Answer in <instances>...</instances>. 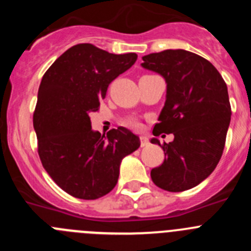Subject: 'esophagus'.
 <instances>
[{
	"instance_id": "1",
	"label": "esophagus",
	"mask_w": 251,
	"mask_h": 251,
	"mask_svg": "<svg viewBox=\"0 0 251 251\" xmlns=\"http://www.w3.org/2000/svg\"><path fill=\"white\" fill-rule=\"evenodd\" d=\"M141 147H146V146H148V139L146 138V137H141Z\"/></svg>"
}]
</instances>
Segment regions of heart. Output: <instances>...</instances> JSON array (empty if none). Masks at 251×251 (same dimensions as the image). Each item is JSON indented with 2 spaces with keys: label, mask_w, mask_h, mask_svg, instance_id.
Instances as JSON below:
<instances>
[{
  "label": "heart",
  "mask_w": 251,
  "mask_h": 251,
  "mask_svg": "<svg viewBox=\"0 0 251 251\" xmlns=\"http://www.w3.org/2000/svg\"><path fill=\"white\" fill-rule=\"evenodd\" d=\"M126 124H127V126H129V127H132V128H139V127H141V123H139V121H137V119H134V118L128 119V121L126 122Z\"/></svg>",
  "instance_id": "obj_1"
}]
</instances>
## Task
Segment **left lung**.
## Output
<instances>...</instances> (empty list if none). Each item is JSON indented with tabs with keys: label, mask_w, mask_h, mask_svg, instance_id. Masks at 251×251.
<instances>
[{
	"label": "left lung",
	"mask_w": 251,
	"mask_h": 251,
	"mask_svg": "<svg viewBox=\"0 0 251 251\" xmlns=\"http://www.w3.org/2000/svg\"><path fill=\"white\" fill-rule=\"evenodd\" d=\"M142 66L166 79L167 95L153 136L174 133L161 146L165 161L152 168L154 185L170 192L195 187L211 175L223 156L231 118L227 86L208 60L186 50H165L142 57ZM165 137V135H162Z\"/></svg>",
	"instance_id": "obj_1"
}]
</instances>
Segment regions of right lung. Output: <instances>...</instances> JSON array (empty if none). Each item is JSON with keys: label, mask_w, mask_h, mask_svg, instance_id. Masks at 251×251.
<instances>
[{"label": "right lung", "mask_w": 251, "mask_h": 251, "mask_svg": "<svg viewBox=\"0 0 251 251\" xmlns=\"http://www.w3.org/2000/svg\"><path fill=\"white\" fill-rule=\"evenodd\" d=\"M137 54H110L92 44L66 50L46 70L37 93L34 128L44 168L66 194L97 200L118 182L122 159L139 147L123 127L106 137L92 130L109 84L136 63Z\"/></svg>", "instance_id": "1"}]
</instances>
